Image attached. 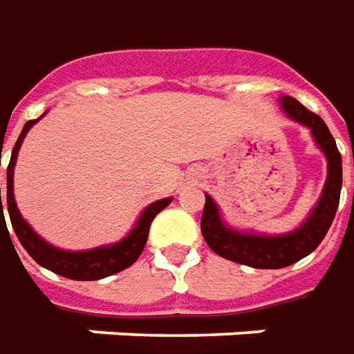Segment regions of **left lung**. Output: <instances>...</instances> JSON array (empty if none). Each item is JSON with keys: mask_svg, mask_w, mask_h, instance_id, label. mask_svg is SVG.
I'll list each match as a JSON object with an SVG mask.
<instances>
[{"mask_svg": "<svg viewBox=\"0 0 354 354\" xmlns=\"http://www.w3.org/2000/svg\"><path fill=\"white\" fill-rule=\"evenodd\" d=\"M279 104L292 122L308 127L314 143L328 160V178L319 194L318 203L304 218V223L285 234H258L238 230L225 223L221 207L213 197L205 194V207L201 215V234L207 246L221 258L236 261L256 269H281L297 263L312 254L335 218L343 184V165L335 139L329 133L326 122L310 112L292 96H279ZM354 165V162H353Z\"/></svg>", "mask_w": 354, "mask_h": 354, "instance_id": "left-lung-1", "label": "left lung"}]
</instances>
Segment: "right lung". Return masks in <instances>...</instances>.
Masks as SVG:
<instances>
[{"mask_svg": "<svg viewBox=\"0 0 354 354\" xmlns=\"http://www.w3.org/2000/svg\"><path fill=\"white\" fill-rule=\"evenodd\" d=\"M46 114V112H44ZM44 114L40 118H44ZM38 118V120H40ZM38 120H30L26 122L21 136L17 139L13 153H11V160L7 167V211H9V218L15 230L19 242L23 244L28 256L35 259L38 266L54 271L57 275L67 279H75V281H96V279H104L124 271L129 266H133L137 258L141 256L143 248L149 238V228L153 218L157 217L162 209L167 207L172 201V197H165L153 201L151 205H147L141 215L137 218L133 228L127 232L122 240H118L114 244H106V246H96L91 250H79V252H71V250H62V248L54 246L50 242H46L44 238L35 228L26 223L21 211L17 207L15 194H13V174H15V162L19 157V149L25 141L28 129L35 126ZM1 157V153H0ZM0 207H1V221H3V205H1V187H0Z\"/></svg>", "mask_w": 354, "mask_h": 354, "instance_id": "add662e5", "label": "right lung"}]
</instances>
